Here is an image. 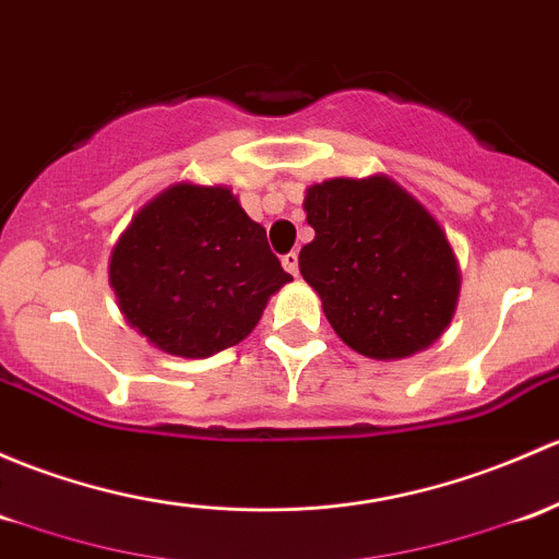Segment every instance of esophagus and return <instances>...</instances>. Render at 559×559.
Wrapping results in <instances>:
<instances>
[{"label": "esophagus", "mask_w": 559, "mask_h": 559, "mask_svg": "<svg viewBox=\"0 0 559 559\" xmlns=\"http://www.w3.org/2000/svg\"><path fill=\"white\" fill-rule=\"evenodd\" d=\"M281 264H284L286 273H292V275L299 273V257L295 254V251H289V254L281 257Z\"/></svg>", "instance_id": "1"}]
</instances>
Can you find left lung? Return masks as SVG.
Wrapping results in <instances>:
<instances>
[{
	"label": "left lung",
	"mask_w": 559,
	"mask_h": 559,
	"mask_svg": "<svg viewBox=\"0 0 559 559\" xmlns=\"http://www.w3.org/2000/svg\"><path fill=\"white\" fill-rule=\"evenodd\" d=\"M316 238L299 273L348 348L378 361L407 358L442 337L461 273L442 225L391 176L326 179L305 190Z\"/></svg>",
	"instance_id": "1"
}]
</instances>
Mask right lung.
I'll return each instance as SVG.
<instances>
[{"mask_svg":"<svg viewBox=\"0 0 559 559\" xmlns=\"http://www.w3.org/2000/svg\"><path fill=\"white\" fill-rule=\"evenodd\" d=\"M292 275L230 187L179 181L152 198L111 249L109 286L157 350L209 358L260 324Z\"/></svg>","mask_w":559,"mask_h":559,"instance_id":"1","label":"right lung"}]
</instances>
